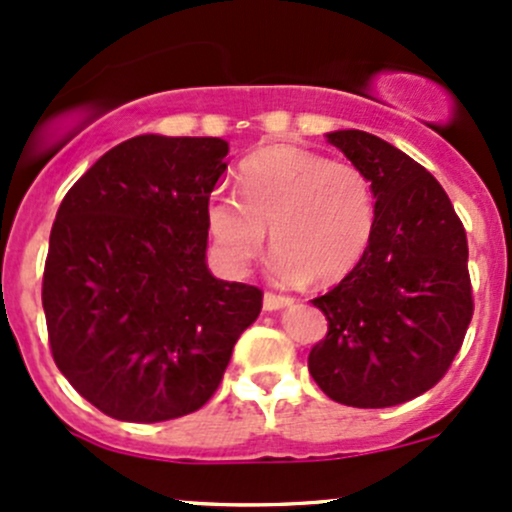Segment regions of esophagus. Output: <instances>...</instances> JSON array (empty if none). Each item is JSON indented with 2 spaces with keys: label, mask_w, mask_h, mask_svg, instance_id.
<instances>
[{
  "label": "esophagus",
  "mask_w": 512,
  "mask_h": 512,
  "mask_svg": "<svg viewBox=\"0 0 512 512\" xmlns=\"http://www.w3.org/2000/svg\"><path fill=\"white\" fill-rule=\"evenodd\" d=\"M294 303V299H289V296H277V294H265V299H262V308L265 311H279V308H286Z\"/></svg>",
  "instance_id": "obj_1"
}]
</instances>
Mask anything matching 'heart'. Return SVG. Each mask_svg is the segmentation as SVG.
Returning a JSON list of instances; mask_svg holds the SVG:
<instances>
[{"label": "heart", "instance_id": "b5f03b06", "mask_svg": "<svg viewBox=\"0 0 512 512\" xmlns=\"http://www.w3.org/2000/svg\"><path fill=\"white\" fill-rule=\"evenodd\" d=\"M240 199L213 194L206 233L221 269L247 272L267 243L269 272L282 284L313 277L338 282L352 272L374 235L372 182L350 162L296 145H272L240 165Z\"/></svg>", "mask_w": 512, "mask_h": 512}]
</instances>
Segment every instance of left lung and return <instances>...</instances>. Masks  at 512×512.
<instances>
[{"mask_svg":"<svg viewBox=\"0 0 512 512\" xmlns=\"http://www.w3.org/2000/svg\"><path fill=\"white\" fill-rule=\"evenodd\" d=\"M325 138L372 182L376 221L355 269L313 299L328 335L308 372L342 406H398L432 389L462 347L474 313L466 233L413 157L357 128Z\"/></svg>","mask_w":512,"mask_h":512,"instance_id":"1","label":"left lung"}]
</instances>
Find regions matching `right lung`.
<instances>
[{
    "instance_id": "obj_1",
    "label": "right lung",
    "mask_w": 512,
    "mask_h": 512,
    "mask_svg": "<svg viewBox=\"0 0 512 512\" xmlns=\"http://www.w3.org/2000/svg\"><path fill=\"white\" fill-rule=\"evenodd\" d=\"M228 150L223 138L143 133L101 155L60 204L43 272L50 350L111 418L199 411L260 316L257 286L206 265V204Z\"/></svg>"
}]
</instances>
